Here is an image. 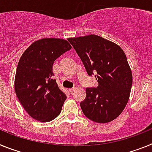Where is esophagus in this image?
<instances>
[{
    "label": "esophagus",
    "mask_w": 152,
    "mask_h": 152,
    "mask_svg": "<svg viewBox=\"0 0 152 152\" xmlns=\"http://www.w3.org/2000/svg\"><path fill=\"white\" fill-rule=\"evenodd\" d=\"M68 91H69V92H70V94H73L74 93V91H75V88H70L69 90H68Z\"/></svg>",
    "instance_id": "1"
}]
</instances>
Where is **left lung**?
<instances>
[{
	"instance_id": "8db88e82",
	"label": "left lung",
	"mask_w": 152,
	"mask_h": 152,
	"mask_svg": "<svg viewBox=\"0 0 152 152\" xmlns=\"http://www.w3.org/2000/svg\"><path fill=\"white\" fill-rule=\"evenodd\" d=\"M89 76L94 75L96 88H86L80 108L88 119L107 123L121 114L129 100L132 75L123 49L96 35L69 38Z\"/></svg>"
}]
</instances>
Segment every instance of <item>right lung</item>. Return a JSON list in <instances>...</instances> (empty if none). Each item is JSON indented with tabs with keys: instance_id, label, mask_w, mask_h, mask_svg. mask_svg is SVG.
Wrapping results in <instances>:
<instances>
[{
	"instance_id": "1",
	"label": "right lung",
	"mask_w": 152,
	"mask_h": 152,
	"mask_svg": "<svg viewBox=\"0 0 152 152\" xmlns=\"http://www.w3.org/2000/svg\"><path fill=\"white\" fill-rule=\"evenodd\" d=\"M71 49L62 39H42L33 42L20 58L14 80L16 94L36 120L52 121L61 113L67 96L53 79L52 66L56 58Z\"/></svg>"
}]
</instances>
